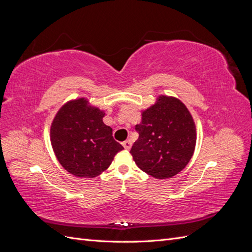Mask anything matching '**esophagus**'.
Masks as SVG:
<instances>
[{
  "label": "esophagus",
  "mask_w": 252,
  "mask_h": 252,
  "mask_svg": "<svg viewBox=\"0 0 252 252\" xmlns=\"http://www.w3.org/2000/svg\"><path fill=\"white\" fill-rule=\"evenodd\" d=\"M122 144H123V146H124V148H125L126 150H129V149H130V148H131V145H132V143H131L130 141H129V140H127V141H125V142H123Z\"/></svg>",
  "instance_id": "obj_1"
}]
</instances>
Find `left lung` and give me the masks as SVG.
I'll return each instance as SVG.
<instances>
[{
  "label": "left lung",
  "mask_w": 252,
  "mask_h": 252,
  "mask_svg": "<svg viewBox=\"0 0 252 252\" xmlns=\"http://www.w3.org/2000/svg\"><path fill=\"white\" fill-rule=\"evenodd\" d=\"M139 139L130 154L139 168L156 179L174 177L192 158L196 129L192 116L179 98L159 95L142 112L135 125Z\"/></svg>",
  "instance_id": "8db88e82"
}]
</instances>
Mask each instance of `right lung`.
Wrapping results in <instances>:
<instances>
[{
	"instance_id": "obj_1",
	"label": "right lung",
	"mask_w": 252,
	"mask_h": 252,
	"mask_svg": "<svg viewBox=\"0 0 252 252\" xmlns=\"http://www.w3.org/2000/svg\"><path fill=\"white\" fill-rule=\"evenodd\" d=\"M104 111L85 97L67 102L52 121V149L64 169L78 178H95L108 168L124 147L105 125Z\"/></svg>"
}]
</instances>
